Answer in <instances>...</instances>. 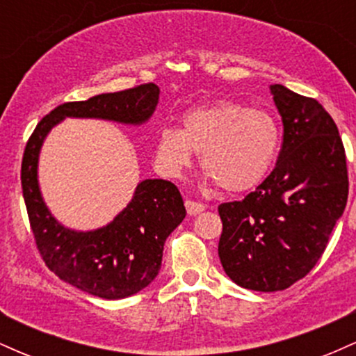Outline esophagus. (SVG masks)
Here are the masks:
<instances>
[{"label": "esophagus", "instance_id": "34e87169", "mask_svg": "<svg viewBox=\"0 0 356 356\" xmlns=\"http://www.w3.org/2000/svg\"><path fill=\"white\" fill-rule=\"evenodd\" d=\"M186 209H187V214H189V216H195V214H199V212H202L204 209H206V206H204L202 202H195V201H191V199H187Z\"/></svg>", "mask_w": 356, "mask_h": 356}]
</instances>
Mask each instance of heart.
Wrapping results in <instances>:
<instances>
[{
    "label": "heart",
    "mask_w": 356,
    "mask_h": 356,
    "mask_svg": "<svg viewBox=\"0 0 356 356\" xmlns=\"http://www.w3.org/2000/svg\"><path fill=\"white\" fill-rule=\"evenodd\" d=\"M280 150V127L263 108L218 100L194 108L182 129L165 127L155 144V165L165 177H181L201 154V167L227 192H244L263 182Z\"/></svg>",
    "instance_id": "obj_1"
}]
</instances>
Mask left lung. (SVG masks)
<instances>
[{
  "mask_svg": "<svg viewBox=\"0 0 356 356\" xmlns=\"http://www.w3.org/2000/svg\"><path fill=\"white\" fill-rule=\"evenodd\" d=\"M283 120L273 172L243 201L218 207L219 259L252 291H281L320 261L348 199L346 155L338 127L318 100L271 85Z\"/></svg>",
  "mask_w": 356,
  "mask_h": 356,
  "instance_id": "left-lung-1",
  "label": "left lung"
}]
</instances>
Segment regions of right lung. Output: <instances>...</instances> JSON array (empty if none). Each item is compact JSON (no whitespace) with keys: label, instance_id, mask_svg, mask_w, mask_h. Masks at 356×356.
<instances>
[{"label":"right lung","instance_id":"obj_1","mask_svg":"<svg viewBox=\"0 0 356 356\" xmlns=\"http://www.w3.org/2000/svg\"><path fill=\"white\" fill-rule=\"evenodd\" d=\"M159 93L157 85L144 83L67 102L38 122L24 147L22 189L40 256L60 280L88 295L120 300L152 283L161 269L165 239L186 218V207L172 182L145 179L129 206L105 227L87 232L67 229L50 214L40 194L36 167L43 138L65 117L144 124L157 107Z\"/></svg>","mask_w":356,"mask_h":356}]
</instances>
